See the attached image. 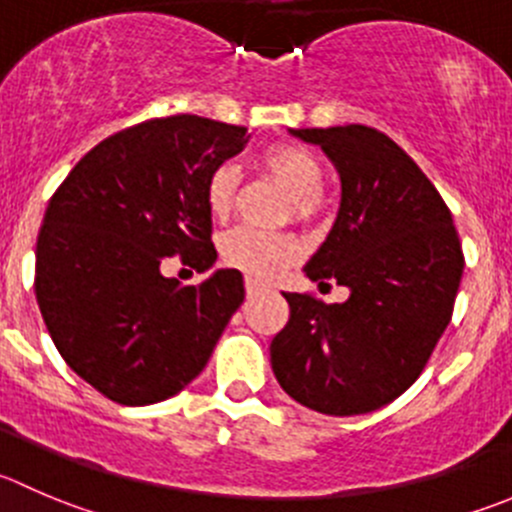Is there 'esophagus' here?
<instances>
[{
  "instance_id": "1",
  "label": "esophagus",
  "mask_w": 512,
  "mask_h": 512,
  "mask_svg": "<svg viewBox=\"0 0 512 512\" xmlns=\"http://www.w3.org/2000/svg\"><path fill=\"white\" fill-rule=\"evenodd\" d=\"M245 290H247V297H255L262 292V285H257L255 280H245Z\"/></svg>"
}]
</instances>
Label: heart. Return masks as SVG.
<instances>
[{
	"label": "heart",
	"instance_id": "obj_1",
	"mask_svg": "<svg viewBox=\"0 0 512 512\" xmlns=\"http://www.w3.org/2000/svg\"><path fill=\"white\" fill-rule=\"evenodd\" d=\"M262 170L290 195L292 220L310 222L320 215L325 165L315 152L292 142H277L262 152ZM240 172L235 165H220L210 172L205 185V202L212 217L225 220L235 207ZM222 260L255 280H270L297 255L290 235H270L252 227H235L220 242Z\"/></svg>",
	"mask_w": 512,
	"mask_h": 512
}]
</instances>
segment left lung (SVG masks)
<instances>
[{
	"mask_svg": "<svg viewBox=\"0 0 512 512\" xmlns=\"http://www.w3.org/2000/svg\"><path fill=\"white\" fill-rule=\"evenodd\" d=\"M320 145L342 182L337 220L305 265L345 302L282 292L290 320L270 345L290 398L325 415L393 403L420 377L453 317L465 257L448 205L388 135L365 124L290 130Z\"/></svg>",
	"mask_w": 512,
	"mask_h": 512,
	"instance_id": "1",
	"label": "left lung"
}]
</instances>
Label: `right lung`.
Listing matches in <instances>:
<instances>
[{
  "instance_id": "add662e5",
  "label": "right lung",
  "mask_w": 512,
  "mask_h": 512,
  "mask_svg": "<svg viewBox=\"0 0 512 512\" xmlns=\"http://www.w3.org/2000/svg\"><path fill=\"white\" fill-rule=\"evenodd\" d=\"M247 140V127L197 114L147 119L92 147L49 200L39 312L64 362L112 403L180 393L245 300L237 270L182 287L160 265H215L207 177Z\"/></svg>"
}]
</instances>
